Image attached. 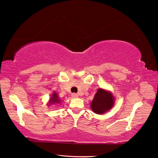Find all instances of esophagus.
Returning <instances> with one entry per match:
<instances>
[{
    "label": "esophagus",
    "instance_id": "34e87169",
    "mask_svg": "<svg viewBox=\"0 0 158 158\" xmlns=\"http://www.w3.org/2000/svg\"><path fill=\"white\" fill-rule=\"evenodd\" d=\"M72 97H73V98H77V97H78V95H77V94L73 93V94H72Z\"/></svg>",
    "mask_w": 158,
    "mask_h": 158
}]
</instances>
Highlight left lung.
<instances>
[{"mask_svg":"<svg viewBox=\"0 0 158 158\" xmlns=\"http://www.w3.org/2000/svg\"><path fill=\"white\" fill-rule=\"evenodd\" d=\"M114 101V98L111 93L98 89L91 103V107L96 114H103L112 108Z\"/></svg>","mask_w":158,"mask_h":158,"instance_id":"1","label":"left lung"}]
</instances>
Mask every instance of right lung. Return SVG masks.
I'll use <instances>...</instances> for the list:
<instances>
[{
    "mask_svg": "<svg viewBox=\"0 0 158 158\" xmlns=\"http://www.w3.org/2000/svg\"><path fill=\"white\" fill-rule=\"evenodd\" d=\"M50 104L49 105H51V104H52V103H59L60 102V99H59V98H58V96H57V94L56 93H54L53 94H52V96H51V98L50 99Z\"/></svg>",
    "mask_w": 158,
    "mask_h": 158,
    "instance_id": "add662e5",
    "label": "right lung"
}]
</instances>
